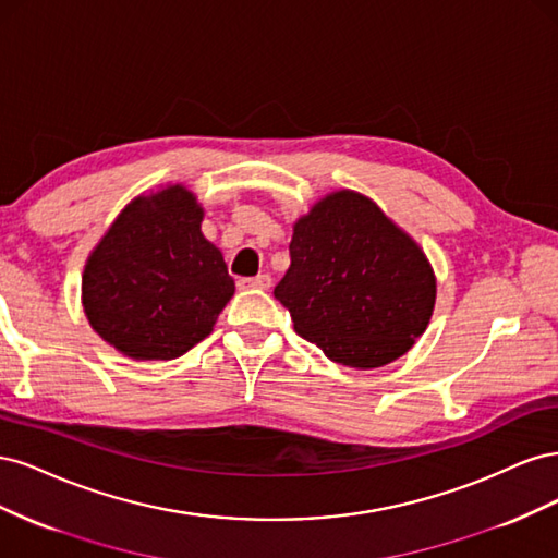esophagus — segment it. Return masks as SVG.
Returning a JSON list of instances; mask_svg holds the SVG:
<instances>
[{"mask_svg": "<svg viewBox=\"0 0 558 558\" xmlns=\"http://www.w3.org/2000/svg\"><path fill=\"white\" fill-rule=\"evenodd\" d=\"M242 289H258V291H267L272 286V277L269 275H258V277H248V279H240Z\"/></svg>", "mask_w": 558, "mask_h": 558, "instance_id": "obj_1", "label": "esophagus"}]
</instances>
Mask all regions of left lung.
Instances as JSON below:
<instances>
[{"instance_id": "obj_1", "label": "left lung", "mask_w": 558, "mask_h": 558, "mask_svg": "<svg viewBox=\"0 0 558 558\" xmlns=\"http://www.w3.org/2000/svg\"><path fill=\"white\" fill-rule=\"evenodd\" d=\"M275 298L332 363L373 369L408 353L430 324L433 265L377 202L332 191L293 223Z\"/></svg>"}]
</instances>
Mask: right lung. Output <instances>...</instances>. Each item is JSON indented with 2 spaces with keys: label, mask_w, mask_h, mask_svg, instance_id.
<instances>
[{
  "label": "right lung",
  "mask_w": 558,
  "mask_h": 558,
  "mask_svg": "<svg viewBox=\"0 0 558 558\" xmlns=\"http://www.w3.org/2000/svg\"><path fill=\"white\" fill-rule=\"evenodd\" d=\"M205 209L183 183L134 197L90 251L81 302L90 328L132 361H172L214 330L234 295Z\"/></svg>",
  "instance_id": "1"
}]
</instances>
